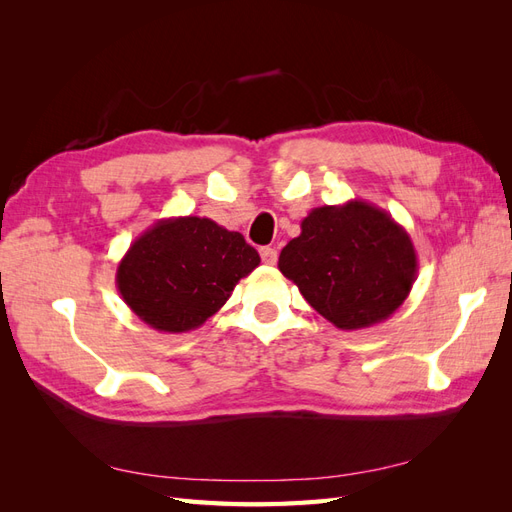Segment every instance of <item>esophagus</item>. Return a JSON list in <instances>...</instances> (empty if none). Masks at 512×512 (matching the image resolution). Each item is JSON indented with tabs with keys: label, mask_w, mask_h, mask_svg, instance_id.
I'll list each match as a JSON object with an SVG mask.
<instances>
[{
	"label": "esophagus",
	"mask_w": 512,
	"mask_h": 512,
	"mask_svg": "<svg viewBox=\"0 0 512 512\" xmlns=\"http://www.w3.org/2000/svg\"><path fill=\"white\" fill-rule=\"evenodd\" d=\"M260 258H262V262H267V265H275L277 250L275 247H260Z\"/></svg>",
	"instance_id": "1"
}]
</instances>
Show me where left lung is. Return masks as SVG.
<instances>
[{
	"mask_svg": "<svg viewBox=\"0 0 512 512\" xmlns=\"http://www.w3.org/2000/svg\"><path fill=\"white\" fill-rule=\"evenodd\" d=\"M277 267L342 331L386 320L408 299L418 260L410 235L365 200L309 211Z\"/></svg>",
	"mask_w": 512,
	"mask_h": 512,
	"instance_id": "left-lung-1",
	"label": "left lung"
}]
</instances>
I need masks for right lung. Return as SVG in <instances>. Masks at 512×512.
I'll return each instance as SVG.
<instances>
[{"instance_id": "1", "label": "right lung", "mask_w": 512, "mask_h": 512, "mask_svg": "<svg viewBox=\"0 0 512 512\" xmlns=\"http://www.w3.org/2000/svg\"><path fill=\"white\" fill-rule=\"evenodd\" d=\"M258 265V252L239 232L185 215L145 230L121 258L115 284L151 329L185 333L218 312Z\"/></svg>"}]
</instances>
